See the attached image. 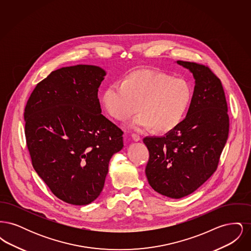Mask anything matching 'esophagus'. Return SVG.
Wrapping results in <instances>:
<instances>
[{
  "label": "esophagus",
  "mask_w": 251,
  "mask_h": 251,
  "mask_svg": "<svg viewBox=\"0 0 251 251\" xmlns=\"http://www.w3.org/2000/svg\"><path fill=\"white\" fill-rule=\"evenodd\" d=\"M131 137H132V139H133L134 141H139V140H140V135L137 134V133H132V134H131Z\"/></svg>",
  "instance_id": "esophagus-1"
}]
</instances>
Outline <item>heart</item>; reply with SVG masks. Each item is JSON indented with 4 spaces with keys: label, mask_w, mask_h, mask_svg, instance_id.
Masks as SVG:
<instances>
[{
    "label": "heart",
    "mask_w": 251,
    "mask_h": 251,
    "mask_svg": "<svg viewBox=\"0 0 251 251\" xmlns=\"http://www.w3.org/2000/svg\"><path fill=\"white\" fill-rule=\"evenodd\" d=\"M193 99V87L186 80L140 70L130 73L122 84L107 88L102 101L116 120H130L140 110L142 114L133 121V127H152L156 132L167 133L184 120Z\"/></svg>",
    "instance_id": "1"
}]
</instances>
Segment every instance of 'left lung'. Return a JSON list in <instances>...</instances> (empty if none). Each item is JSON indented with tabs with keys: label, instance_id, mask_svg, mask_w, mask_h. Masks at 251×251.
<instances>
[{
	"label": "left lung",
	"instance_id": "left-lung-1",
	"mask_svg": "<svg viewBox=\"0 0 251 251\" xmlns=\"http://www.w3.org/2000/svg\"><path fill=\"white\" fill-rule=\"evenodd\" d=\"M193 73L194 99L185 119L164 136H147L146 176L159 194L180 199L196 191L216 170L229 121L224 89L208 67L177 61Z\"/></svg>",
	"mask_w": 251,
	"mask_h": 251
}]
</instances>
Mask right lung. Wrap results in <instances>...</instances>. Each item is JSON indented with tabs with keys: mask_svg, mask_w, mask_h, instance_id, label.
<instances>
[{
	"mask_svg": "<svg viewBox=\"0 0 251 251\" xmlns=\"http://www.w3.org/2000/svg\"><path fill=\"white\" fill-rule=\"evenodd\" d=\"M101 68H61L36 84L25 110V137L36 173L54 196L73 205L94 201L104 186L123 131L101 115Z\"/></svg>",
	"mask_w": 251,
	"mask_h": 251,
	"instance_id": "right-lung-1",
	"label": "right lung"
}]
</instances>
